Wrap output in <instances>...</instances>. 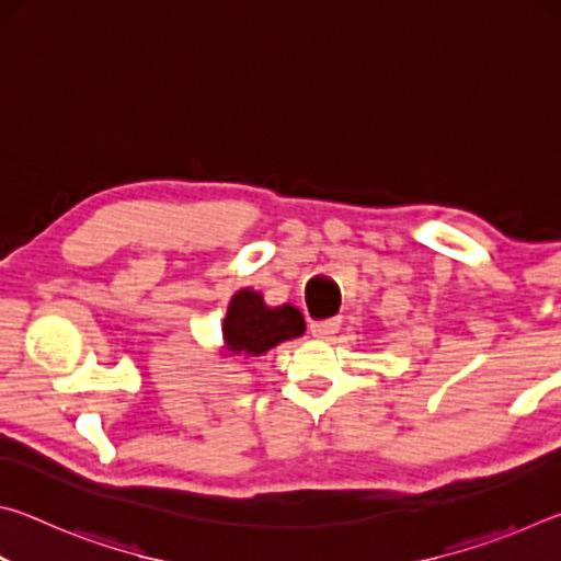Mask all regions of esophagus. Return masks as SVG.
Returning <instances> with one entry per match:
<instances>
[{
	"mask_svg": "<svg viewBox=\"0 0 561 561\" xmlns=\"http://www.w3.org/2000/svg\"><path fill=\"white\" fill-rule=\"evenodd\" d=\"M341 329V319H321V321H311V334L319 339H331L334 334H339Z\"/></svg>",
	"mask_w": 561,
	"mask_h": 561,
	"instance_id": "1",
	"label": "esophagus"
}]
</instances>
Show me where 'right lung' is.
<instances>
[{
	"label": "right lung",
	"mask_w": 561,
	"mask_h": 561,
	"mask_svg": "<svg viewBox=\"0 0 561 561\" xmlns=\"http://www.w3.org/2000/svg\"><path fill=\"white\" fill-rule=\"evenodd\" d=\"M225 344L230 354L260 356L282 341L304 334V317L299 309L282 304L270 309L262 294L252 289L237 291L225 317Z\"/></svg>",
	"instance_id": "obj_1"
}]
</instances>
